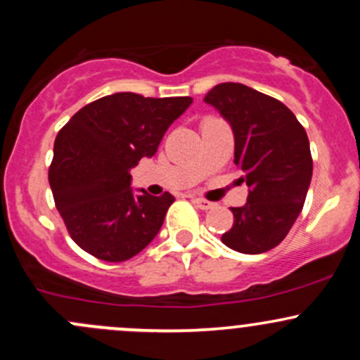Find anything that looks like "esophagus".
I'll return each instance as SVG.
<instances>
[{"mask_svg": "<svg viewBox=\"0 0 360 360\" xmlns=\"http://www.w3.org/2000/svg\"><path fill=\"white\" fill-rule=\"evenodd\" d=\"M193 203L198 207V209H202V210H209V209H212V207H214L212 202L205 200V198H198V197L193 198Z\"/></svg>", "mask_w": 360, "mask_h": 360, "instance_id": "obj_1", "label": "esophagus"}]
</instances>
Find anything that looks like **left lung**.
<instances>
[{
	"label": "left lung",
	"mask_w": 360,
	"mask_h": 360,
	"mask_svg": "<svg viewBox=\"0 0 360 360\" xmlns=\"http://www.w3.org/2000/svg\"><path fill=\"white\" fill-rule=\"evenodd\" d=\"M203 101L231 125L233 162L249 186L248 203L231 207L233 226L221 240L242 254L266 252L303 209L314 170L307 132L285 104L242 83H219Z\"/></svg>",
	"instance_id": "obj_1"
}]
</instances>
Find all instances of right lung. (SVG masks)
<instances>
[{"label":"right lung","instance_id":"add662e5","mask_svg":"<svg viewBox=\"0 0 360 360\" xmlns=\"http://www.w3.org/2000/svg\"><path fill=\"white\" fill-rule=\"evenodd\" d=\"M191 97L118 92L86 104L59 130L49 183L69 235L85 252L110 263L146 248L176 198L134 193L130 169L151 158Z\"/></svg>","mask_w":360,"mask_h":360}]
</instances>
